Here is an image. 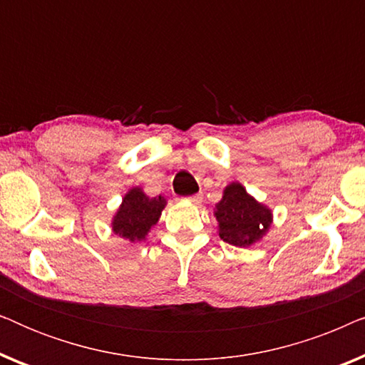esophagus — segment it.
I'll return each mask as SVG.
<instances>
[{
  "instance_id": "obj_1",
  "label": "esophagus",
  "mask_w": 365,
  "mask_h": 365,
  "mask_svg": "<svg viewBox=\"0 0 365 365\" xmlns=\"http://www.w3.org/2000/svg\"><path fill=\"white\" fill-rule=\"evenodd\" d=\"M187 201L191 202V204H199L202 201V196H199V194H196V196H191V197H187Z\"/></svg>"
}]
</instances>
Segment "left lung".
I'll use <instances>...</instances> for the list:
<instances>
[{"label": "left lung", "instance_id": "8db88e82", "mask_svg": "<svg viewBox=\"0 0 365 365\" xmlns=\"http://www.w3.org/2000/svg\"><path fill=\"white\" fill-rule=\"evenodd\" d=\"M217 234L224 242L236 247H251L269 232L272 211L251 196L239 181L227 184L222 199L214 206Z\"/></svg>", "mask_w": 365, "mask_h": 365}]
</instances>
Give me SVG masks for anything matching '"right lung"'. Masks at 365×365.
I'll list each match as a JSON object with an SVG mask.
<instances>
[{
  "mask_svg": "<svg viewBox=\"0 0 365 365\" xmlns=\"http://www.w3.org/2000/svg\"><path fill=\"white\" fill-rule=\"evenodd\" d=\"M168 199L161 194L149 197L143 187H131L124 194L123 202L114 212L111 221L113 232L129 242L146 241L148 234L158 224Z\"/></svg>",
  "mask_w": 365,
  "mask_h": 365,
  "instance_id": "obj_1",
  "label": "right lung"
}]
</instances>
